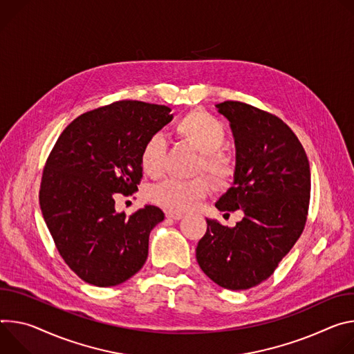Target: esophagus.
I'll use <instances>...</instances> for the list:
<instances>
[{
  "mask_svg": "<svg viewBox=\"0 0 354 354\" xmlns=\"http://www.w3.org/2000/svg\"><path fill=\"white\" fill-rule=\"evenodd\" d=\"M166 216L170 218V219H174V221H180L184 215L181 212H174V211H169L166 212Z\"/></svg>",
  "mask_w": 354,
  "mask_h": 354,
  "instance_id": "obj_1",
  "label": "esophagus"
}]
</instances>
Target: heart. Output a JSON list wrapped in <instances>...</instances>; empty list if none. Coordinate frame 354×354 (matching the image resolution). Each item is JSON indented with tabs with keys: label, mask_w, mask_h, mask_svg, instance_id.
<instances>
[{
	"label": "heart",
	"mask_w": 354,
	"mask_h": 354,
	"mask_svg": "<svg viewBox=\"0 0 354 354\" xmlns=\"http://www.w3.org/2000/svg\"><path fill=\"white\" fill-rule=\"evenodd\" d=\"M177 138L188 145L198 157L195 159L194 171H205L218 187H227L238 173V162L230 151L222 149L226 140L225 125L214 115L205 111H191L176 124ZM166 157V142L160 135L149 136L139 154L140 167L150 177H159L163 171ZM211 181L205 176L191 180H165L150 189V198L174 212L191 209L204 200L211 191Z\"/></svg>",
	"instance_id": "b5f03b06"
}]
</instances>
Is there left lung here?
<instances>
[{"mask_svg":"<svg viewBox=\"0 0 354 354\" xmlns=\"http://www.w3.org/2000/svg\"><path fill=\"white\" fill-rule=\"evenodd\" d=\"M236 143L238 173L215 207L242 209L234 227L207 219L198 242L201 270L226 290H249L266 281L299 239L310 198L306 153L279 116L239 101L216 105Z\"/></svg>","mask_w":354,"mask_h":354,"instance_id":"obj_1","label":"left lung"}]
</instances>
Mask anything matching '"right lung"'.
<instances>
[{"label": "right lung", "instance_id": "1", "mask_svg": "<svg viewBox=\"0 0 354 354\" xmlns=\"http://www.w3.org/2000/svg\"><path fill=\"white\" fill-rule=\"evenodd\" d=\"M170 111L132 100L87 111L48 157L39 189L44 219L64 263L88 284H121L147 259L149 234L163 211L145 205L127 215L115 211V198L138 191L140 149L173 120Z\"/></svg>", "mask_w": 354, "mask_h": 354}]
</instances>
